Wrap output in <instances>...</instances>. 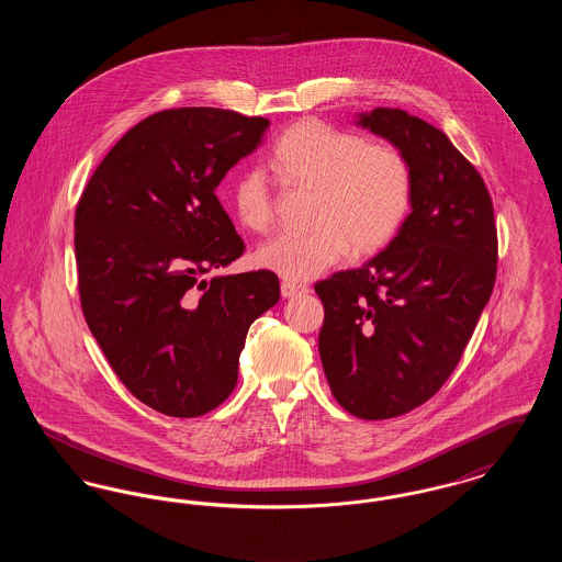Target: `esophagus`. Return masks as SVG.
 I'll return each instance as SVG.
<instances>
[{"label":"esophagus","instance_id":"obj_1","mask_svg":"<svg viewBox=\"0 0 562 562\" xmlns=\"http://www.w3.org/2000/svg\"><path fill=\"white\" fill-rule=\"evenodd\" d=\"M280 291H282V296H284V299H291V296H296V294L307 293V286H305V284H296V282H289V280H284V282L280 284Z\"/></svg>","mask_w":562,"mask_h":562}]
</instances>
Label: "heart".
<instances>
[{"label":"heart","mask_w":562,"mask_h":562,"mask_svg":"<svg viewBox=\"0 0 562 562\" xmlns=\"http://www.w3.org/2000/svg\"><path fill=\"white\" fill-rule=\"evenodd\" d=\"M282 181L316 189V229L278 234L263 241L255 261L289 280H312L349 250L371 255L401 229L413 195L411 164L392 143L303 120L282 134L269 156ZM232 209L250 232H266L276 213L268 177L248 168L232 183Z\"/></svg>","instance_id":"obj_1"}]
</instances>
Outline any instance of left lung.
Returning a JSON list of instances; mask_svg holds the SVG:
<instances>
[{"label":"left lung","instance_id":"8db88e82","mask_svg":"<svg viewBox=\"0 0 562 562\" xmlns=\"http://www.w3.org/2000/svg\"><path fill=\"white\" fill-rule=\"evenodd\" d=\"M358 124L406 156L413 213L367 266L314 289L330 392L376 422L428 402L459 364L493 293L497 227L481 172L442 131L402 109H373Z\"/></svg>","mask_w":562,"mask_h":562}]
</instances>
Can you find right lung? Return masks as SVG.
<instances>
[{"instance_id":"right-lung-1","label":"right lung","mask_w":562,"mask_h":562,"mask_svg":"<svg viewBox=\"0 0 562 562\" xmlns=\"http://www.w3.org/2000/svg\"><path fill=\"white\" fill-rule=\"evenodd\" d=\"M268 126L229 109H164L81 191L83 318L134 398L168 417L206 415L234 392L246 333L280 299L269 269L202 280L244 252L214 189Z\"/></svg>"}]
</instances>
